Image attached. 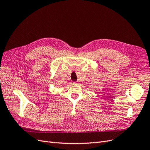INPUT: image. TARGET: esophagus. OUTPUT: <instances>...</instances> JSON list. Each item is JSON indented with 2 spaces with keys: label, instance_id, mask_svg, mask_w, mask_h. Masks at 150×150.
Returning a JSON list of instances; mask_svg holds the SVG:
<instances>
[{
  "label": "esophagus",
  "instance_id": "1",
  "mask_svg": "<svg viewBox=\"0 0 150 150\" xmlns=\"http://www.w3.org/2000/svg\"><path fill=\"white\" fill-rule=\"evenodd\" d=\"M71 83H72V84H73V85H76V84H77V83H76V82H72Z\"/></svg>",
  "mask_w": 150,
  "mask_h": 150
}]
</instances>
